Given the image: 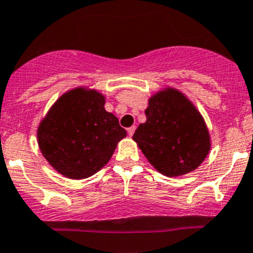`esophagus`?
<instances>
[{
	"instance_id": "obj_1",
	"label": "esophagus",
	"mask_w": 253,
	"mask_h": 253,
	"mask_svg": "<svg viewBox=\"0 0 253 253\" xmlns=\"http://www.w3.org/2000/svg\"><path fill=\"white\" fill-rule=\"evenodd\" d=\"M134 131H136V126H131V127H128V128H127V132H128L129 136H133Z\"/></svg>"
}]
</instances>
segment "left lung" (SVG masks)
<instances>
[{
    "instance_id": "8db88e82",
    "label": "left lung",
    "mask_w": 253,
    "mask_h": 253,
    "mask_svg": "<svg viewBox=\"0 0 253 253\" xmlns=\"http://www.w3.org/2000/svg\"><path fill=\"white\" fill-rule=\"evenodd\" d=\"M147 121L133 139L149 163L167 176L194 170L210 149V137L202 115L181 92L167 89L151 97Z\"/></svg>"
}]
</instances>
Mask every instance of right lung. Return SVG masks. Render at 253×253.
<instances>
[{
	"instance_id": "obj_1",
	"label": "right lung",
	"mask_w": 253,
	"mask_h": 253,
	"mask_svg": "<svg viewBox=\"0 0 253 253\" xmlns=\"http://www.w3.org/2000/svg\"><path fill=\"white\" fill-rule=\"evenodd\" d=\"M95 90L75 89L49 110L38 128V144L54 169L72 179L92 175L110 161L126 137L119 119L104 109Z\"/></svg>"
}]
</instances>
